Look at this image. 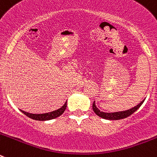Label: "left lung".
Instances as JSON below:
<instances>
[{"mask_svg":"<svg viewBox=\"0 0 157 157\" xmlns=\"http://www.w3.org/2000/svg\"><path fill=\"white\" fill-rule=\"evenodd\" d=\"M144 100L141 101V103L138 104L137 106L134 107L132 109H129V110L126 111H122V112H111V113H109V112H104L100 111L99 109L97 108L95 105V101H94V104H93V110L95 112L96 115H98L100 117L103 118V119H105V120H121V119H124V118H127L128 116H130V115H132L134 112L138 110L139 109L141 105L143 104Z\"/></svg>","mask_w":157,"mask_h":157,"instance_id":"obj_1","label":"left lung"}]
</instances>
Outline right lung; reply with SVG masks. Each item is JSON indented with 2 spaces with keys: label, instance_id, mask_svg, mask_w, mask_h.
Segmentation results:
<instances>
[{
  "label": "right lung",
  "instance_id": "1",
  "mask_svg": "<svg viewBox=\"0 0 157 157\" xmlns=\"http://www.w3.org/2000/svg\"><path fill=\"white\" fill-rule=\"evenodd\" d=\"M67 108V102H65L64 105L60 108V109L55 110L53 112H48V113H43V114H32V113H29V112H24V111L21 110L23 114L28 116L30 119H33L34 120H39V121H46V120H50L55 118L59 117V116H61L64 112L65 109Z\"/></svg>",
  "mask_w": 157,
  "mask_h": 157
}]
</instances>
